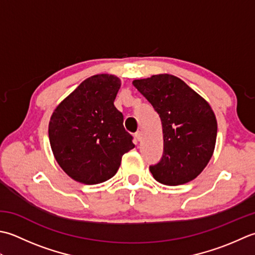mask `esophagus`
Instances as JSON below:
<instances>
[{"instance_id": "obj_1", "label": "esophagus", "mask_w": 255, "mask_h": 255, "mask_svg": "<svg viewBox=\"0 0 255 255\" xmlns=\"http://www.w3.org/2000/svg\"><path fill=\"white\" fill-rule=\"evenodd\" d=\"M134 137H135V138H136V139H137V141H141V139H142V133H141V132H139V131H137V132H135V133H134Z\"/></svg>"}]
</instances>
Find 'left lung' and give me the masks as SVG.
Listing matches in <instances>:
<instances>
[{
  "instance_id": "8db88e82",
  "label": "left lung",
  "mask_w": 255,
  "mask_h": 255,
  "mask_svg": "<svg viewBox=\"0 0 255 255\" xmlns=\"http://www.w3.org/2000/svg\"><path fill=\"white\" fill-rule=\"evenodd\" d=\"M162 121L164 150L149 166L158 183L177 186L195 179L209 163L217 138V120L208 102L171 75L133 81Z\"/></svg>"
}]
</instances>
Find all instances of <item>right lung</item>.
Instances as JSON below:
<instances>
[{
    "label": "right lung",
    "instance_id": "right-lung-1",
    "mask_svg": "<svg viewBox=\"0 0 255 255\" xmlns=\"http://www.w3.org/2000/svg\"><path fill=\"white\" fill-rule=\"evenodd\" d=\"M121 80L96 75L78 86L56 108L49 122L54 156L72 179L100 184L112 178L122 156L134 148L123 127V114L114 107Z\"/></svg>",
    "mask_w": 255,
    "mask_h": 255
}]
</instances>
